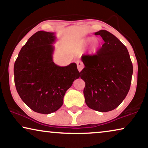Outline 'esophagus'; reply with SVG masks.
Segmentation results:
<instances>
[{"instance_id":"34e87169","label":"esophagus","mask_w":148,"mask_h":148,"mask_svg":"<svg viewBox=\"0 0 148 148\" xmlns=\"http://www.w3.org/2000/svg\"><path fill=\"white\" fill-rule=\"evenodd\" d=\"M77 69L79 72H81V71H82L84 67V63H83L82 61H80V60L77 61Z\"/></svg>"}]
</instances>
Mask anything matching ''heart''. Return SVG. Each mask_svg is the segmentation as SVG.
<instances>
[{
    "label": "heart",
    "mask_w": 148,
    "mask_h": 148,
    "mask_svg": "<svg viewBox=\"0 0 148 148\" xmlns=\"http://www.w3.org/2000/svg\"><path fill=\"white\" fill-rule=\"evenodd\" d=\"M94 40V38L93 37H88L85 38L84 39L81 40L79 42H78L75 45V50L77 51H82L88 45L90 42H92ZM101 46V42L100 40H96L92 42V46L90 48L91 53L95 54L98 52V50L100 49Z\"/></svg>",
    "instance_id": "heart-1"
}]
</instances>
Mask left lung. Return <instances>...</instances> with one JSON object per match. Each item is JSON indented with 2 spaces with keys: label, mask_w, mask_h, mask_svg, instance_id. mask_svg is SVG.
<instances>
[{
  "label": "left lung",
  "mask_w": 148,
  "mask_h": 148,
  "mask_svg": "<svg viewBox=\"0 0 148 148\" xmlns=\"http://www.w3.org/2000/svg\"><path fill=\"white\" fill-rule=\"evenodd\" d=\"M104 43L94 55H83L80 77L86 83L85 101L89 108L105 112L118 107L130 89L133 64L124 44L106 30H100Z\"/></svg>",
  "instance_id": "1"
}]
</instances>
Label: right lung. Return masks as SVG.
Wrapping results in <instances>:
<instances>
[{
	"label": "right lung",
	"mask_w": 148,
	"mask_h": 148,
	"mask_svg": "<svg viewBox=\"0 0 148 148\" xmlns=\"http://www.w3.org/2000/svg\"><path fill=\"white\" fill-rule=\"evenodd\" d=\"M53 32L39 31L21 48L14 64L15 84L23 102L34 112L50 114L63 104L66 90L80 74L75 62L58 66L53 62Z\"/></svg>",
	"instance_id": "obj_1"
}]
</instances>
